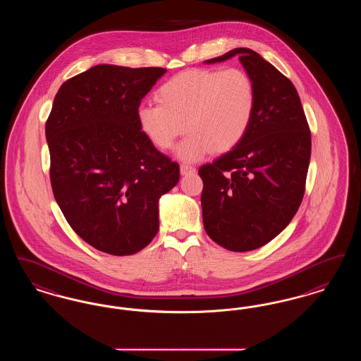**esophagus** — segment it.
I'll use <instances>...</instances> for the list:
<instances>
[{
  "label": "esophagus",
  "instance_id": "esophagus-1",
  "mask_svg": "<svg viewBox=\"0 0 361 361\" xmlns=\"http://www.w3.org/2000/svg\"><path fill=\"white\" fill-rule=\"evenodd\" d=\"M180 172H181L183 176H187V174H192V173L196 172V169H195L193 166H190V165L183 164V165L180 166Z\"/></svg>",
  "mask_w": 361,
  "mask_h": 361
}]
</instances>
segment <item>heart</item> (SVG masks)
I'll list each match as a JSON object with an SVG mask.
<instances>
[{
  "mask_svg": "<svg viewBox=\"0 0 361 361\" xmlns=\"http://www.w3.org/2000/svg\"><path fill=\"white\" fill-rule=\"evenodd\" d=\"M157 100L159 104L137 109L142 131L161 150L172 149L187 131L176 153L193 162L240 143L253 121L257 96L245 70L193 69L168 80L158 89Z\"/></svg>",
  "mask_w": 361,
  "mask_h": 361,
  "instance_id": "b5f03b06",
  "label": "heart"
}]
</instances>
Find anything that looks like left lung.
<instances>
[{
  "instance_id": "left-lung-1",
  "label": "left lung",
  "mask_w": 361,
  "mask_h": 361,
  "mask_svg": "<svg viewBox=\"0 0 361 361\" xmlns=\"http://www.w3.org/2000/svg\"><path fill=\"white\" fill-rule=\"evenodd\" d=\"M238 55L256 85V111L245 137L199 169L208 237L231 252L255 250L279 235L302 203L311 134L291 81L250 49H234L204 63Z\"/></svg>"
}]
</instances>
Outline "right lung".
I'll list each match as a JSON object with an SVG mask.
<instances>
[{
	"instance_id": "1",
	"label": "right lung",
	"mask_w": 361,
	"mask_h": 361,
	"mask_svg": "<svg viewBox=\"0 0 361 361\" xmlns=\"http://www.w3.org/2000/svg\"><path fill=\"white\" fill-rule=\"evenodd\" d=\"M166 73L97 65L59 87L46 121L54 197L94 249L130 256L159 228L158 202L180 166L142 131L137 108Z\"/></svg>"
}]
</instances>
